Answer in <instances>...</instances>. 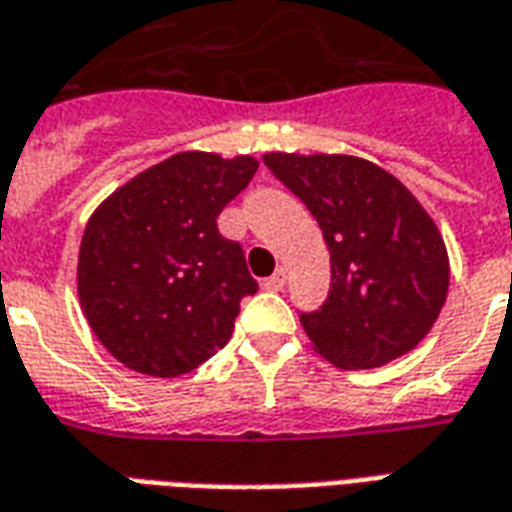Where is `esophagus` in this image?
Wrapping results in <instances>:
<instances>
[{
    "mask_svg": "<svg viewBox=\"0 0 512 512\" xmlns=\"http://www.w3.org/2000/svg\"><path fill=\"white\" fill-rule=\"evenodd\" d=\"M285 282H288V274H285V268H277V274L274 277H268L263 282V288L266 290H282L285 288Z\"/></svg>",
    "mask_w": 512,
    "mask_h": 512,
    "instance_id": "34e87169",
    "label": "esophagus"
}]
</instances>
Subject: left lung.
<instances>
[{
  "label": "left lung",
  "mask_w": 512,
  "mask_h": 512,
  "mask_svg": "<svg viewBox=\"0 0 512 512\" xmlns=\"http://www.w3.org/2000/svg\"><path fill=\"white\" fill-rule=\"evenodd\" d=\"M263 161L310 208L332 255L329 299L299 315L315 351L343 370H370L417 348L450 288L447 246L417 197L365 158Z\"/></svg>",
  "instance_id": "left-lung-1"
}]
</instances>
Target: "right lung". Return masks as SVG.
<instances>
[{"mask_svg": "<svg viewBox=\"0 0 512 512\" xmlns=\"http://www.w3.org/2000/svg\"><path fill=\"white\" fill-rule=\"evenodd\" d=\"M255 172L252 156L175 153L95 208L76 285L84 318L117 362L175 378L227 345L257 282L216 216Z\"/></svg>", "mask_w": 512, "mask_h": 512, "instance_id": "right-lung-1", "label": "right lung"}]
</instances>
